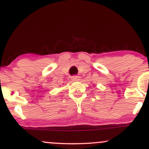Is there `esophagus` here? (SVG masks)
Wrapping results in <instances>:
<instances>
[{"mask_svg":"<svg viewBox=\"0 0 149 149\" xmlns=\"http://www.w3.org/2000/svg\"><path fill=\"white\" fill-rule=\"evenodd\" d=\"M71 80H72L73 81H77V80H79V77L77 76H73L72 78H71Z\"/></svg>","mask_w":149,"mask_h":149,"instance_id":"1","label":"esophagus"}]
</instances>
